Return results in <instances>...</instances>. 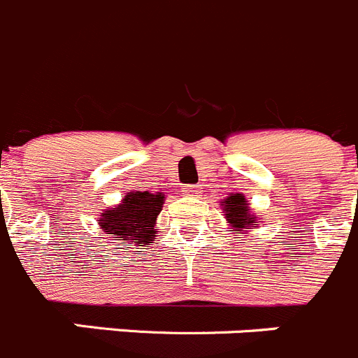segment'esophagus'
Masks as SVG:
<instances>
[{"label":"esophagus","mask_w":358,"mask_h":358,"mask_svg":"<svg viewBox=\"0 0 358 358\" xmlns=\"http://www.w3.org/2000/svg\"><path fill=\"white\" fill-rule=\"evenodd\" d=\"M201 192H202L201 185H188V186H185V188H182V193H185V195H188V196H199V195H201Z\"/></svg>","instance_id":"obj_1"}]
</instances>
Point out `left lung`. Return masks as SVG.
Here are the masks:
<instances>
[{"label":"left lung","mask_w":358,"mask_h":358,"mask_svg":"<svg viewBox=\"0 0 358 358\" xmlns=\"http://www.w3.org/2000/svg\"><path fill=\"white\" fill-rule=\"evenodd\" d=\"M220 206L224 208L225 220H227V224L232 227L234 234H245L247 229L259 225L257 218L250 213L248 201L241 193H231L227 199H224V202Z\"/></svg>","instance_id":"1"}]
</instances>
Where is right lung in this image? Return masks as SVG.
Wrapping results in <instances>:
<instances>
[{"label":"right lung","instance_id":"1","mask_svg":"<svg viewBox=\"0 0 358 358\" xmlns=\"http://www.w3.org/2000/svg\"><path fill=\"white\" fill-rule=\"evenodd\" d=\"M165 195L149 192H129L119 206L108 208L97 220L104 234L117 241V247L129 250V245L145 247L156 239V218L162 213Z\"/></svg>","mask_w":358,"mask_h":358}]
</instances>
